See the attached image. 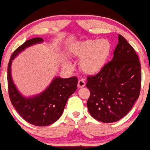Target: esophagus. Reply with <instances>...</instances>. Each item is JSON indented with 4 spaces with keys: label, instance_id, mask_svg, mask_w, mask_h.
<instances>
[{
    "label": "esophagus",
    "instance_id": "1",
    "mask_svg": "<svg viewBox=\"0 0 150 150\" xmlns=\"http://www.w3.org/2000/svg\"><path fill=\"white\" fill-rule=\"evenodd\" d=\"M85 84H86V83H85L84 79H83V78H81V79H80L79 81H78V88L83 87V86H85Z\"/></svg>",
    "mask_w": 150,
    "mask_h": 150
}]
</instances>
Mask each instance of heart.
<instances>
[{
  "label": "heart",
  "instance_id": "heart-1",
  "mask_svg": "<svg viewBox=\"0 0 150 150\" xmlns=\"http://www.w3.org/2000/svg\"><path fill=\"white\" fill-rule=\"evenodd\" d=\"M111 46L108 40H88L75 46L72 53L81 58L80 66L88 74H95L103 68L110 55Z\"/></svg>",
  "mask_w": 150,
  "mask_h": 150
}]
</instances>
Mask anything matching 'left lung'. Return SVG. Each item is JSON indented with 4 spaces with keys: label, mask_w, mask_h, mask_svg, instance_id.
Segmentation results:
<instances>
[{
    "label": "left lung",
    "mask_w": 150,
    "mask_h": 150,
    "mask_svg": "<svg viewBox=\"0 0 150 150\" xmlns=\"http://www.w3.org/2000/svg\"><path fill=\"white\" fill-rule=\"evenodd\" d=\"M112 61L98 73L87 77L90 92L88 110L98 121H119L131 110L141 92V64L133 47L122 35L115 49Z\"/></svg>",
    "instance_id": "left-lung-1"
}]
</instances>
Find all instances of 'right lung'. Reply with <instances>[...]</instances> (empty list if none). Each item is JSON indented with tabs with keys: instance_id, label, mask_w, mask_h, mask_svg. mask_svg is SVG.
I'll list each match as a JSON object with an SVG mask.
<instances>
[{
	"instance_id": "obj_1",
	"label": "right lung",
	"mask_w": 150,
	"mask_h": 150,
	"mask_svg": "<svg viewBox=\"0 0 150 150\" xmlns=\"http://www.w3.org/2000/svg\"><path fill=\"white\" fill-rule=\"evenodd\" d=\"M43 40L42 38H34L18 47L11 56L7 70L8 92L11 103L25 121L38 127L49 126L58 121L68 98L78 88V78L74 76L69 78H55L45 91L30 98L23 97L18 92L11 77L12 61L26 47Z\"/></svg>"
}]
</instances>
